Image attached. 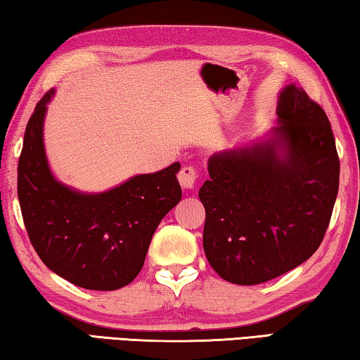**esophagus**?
Here are the masks:
<instances>
[{"instance_id":"1","label":"esophagus","mask_w":360,"mask_h":360,"mask_svg":"<svg viewBox=\"0 0 360 360\" xmlns=\"http://www.w3.org/2000/svg\"><path fill=\"white\" fill-rule=\"evenodd\" d=\"M179 184L182 188H193L197 182V172L192 167H184L178 174Z\"/></svg>"}]
</instances>
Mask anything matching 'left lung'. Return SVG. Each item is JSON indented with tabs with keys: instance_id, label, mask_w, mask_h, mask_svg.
<instances>
[{
	"instance_id": "left-lung-1",
	"label": "left lung",
	"mask_w": 360,
	"mask_h": 360,
	"mask_svg": "<svg viewBox=\"0 0 360 360\" xmlns=\"http://www.w3.org/2000/svg\"><path fill=\"white\" fill-rule=\"evenodd\" d=\"M276 114L262 136L212 154L198 191L206 259L233 284L270 281L311 257L337 200L340 160L324 109L289 84Z\"/></svg>"
}]
</instances>
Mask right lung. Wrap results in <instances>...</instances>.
<instances>
[{"label": "right lung", "instance_id": "right-lung-1", "mask_svg": "<svg viewBox=\"0 0 360 360\" xmlns=\"http://www.w3.org/2000/svg\"><path fill=\"white\" fill-rule=\"evenodd\" d=\"M49 90L30 117L19 158L17 192L36 252L58 276L90 290L130 284L144 265L158 224L181 202V163L135 174L103 192L63 184L49 165L44 146Z\"/></svg>", "mask_w": 360, "mask_h": 360}]
</instances>
